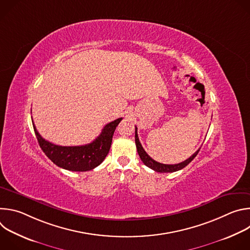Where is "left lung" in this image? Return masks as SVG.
Segmentation results:
<instances>
[{
  "label": "left lung",
  "instance_id": "8db88e82",
  "mask_svg": "<svg viewBox=\"0 0 250 250\" xmlns=\"http://www.w3.org/2000/svg\"><path fill=\"white\" fill-rule=\"evenodd\" d=\"M135 145H136V149H137V153L141 159V161L144 162L147 167L151 168L152 170L156 171V172H160V173H170V172H176L178 170H181L184 167H186L198 154V152L200 151V148L188 159H186L185 161L178 163V164H162L159 163L155 160H153L142 147L140 141L138 139V135H137V127L135 126Z\"/></svg>",
  "mask_w": 250,
  "mask_h": 250
}]
</instances>
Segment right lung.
I'll return each instance as SVG.
<instances>
[{
  "label": "right lung",
  "instance_id": "obj_1",
  "mask_svg": "<svg viewBox=\"0 0 250 250\" xmlns=\"http://www.w3.org/2000/svg\"><path fill=\"white\" fill-rule=\"evenodd\" d=\"M122 120L123 118H120L105 125L101 134L94 141L89 145L80 146H61L53 145L39 133L33 123L32 125L41 148L55 165L70 171L83 172L99 166L108 155L114 132Z\"/></svg>",
  "mask_w": 250,
  "mask_h": 250
}]
</instances>
